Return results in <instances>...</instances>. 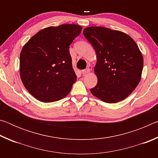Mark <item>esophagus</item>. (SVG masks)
<instances>
[{
	"instance_id": "obj_1",
	"label": "esophagus",
	"mask_w": 158,
	"mask_h": 158,
	"mask_svg": "<svg viewBox=\"0 0 158 158\" xmlns=\"http://www.w3.org/2000/svg\"><path fill=\"white\" fill-rule=\"evenodd\" d=\"M81 73L83 74H89L90 73V69L89 68H85V69H83L81 71Z\"/></svg>"
}]
</instances>
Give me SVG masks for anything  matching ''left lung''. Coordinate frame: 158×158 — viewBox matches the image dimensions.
Masks as SVG:
<instances>
[{
  "instance_id": "1",
  "label": "left lung",
  "mask_w": 158,
  "mask_h": 158,
  "mask_svg": "<svg viewBox=\"0 0 158 158\" xmlns=\"http://www.w3.org/2000/svg\"><path fill=\"white\" fill-rule=\"evenodd\" d=\"M84 35L97 56L94 72L98 84L92 94L107 103H116L131 94L139 83L143 59L135 40L123 32L90 26Z\"/></svg>"
}]
</instances>
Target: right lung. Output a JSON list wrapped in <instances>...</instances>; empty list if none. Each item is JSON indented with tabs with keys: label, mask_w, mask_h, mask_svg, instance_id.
Instances as JSON below:
<instances>
[{
	"label": "right lung",
	"mask_w": 158,
	"mask_h": 158,
	"mask_svg": "<svg viewBox=\"0 0 158 158\" xmlns=\"http://www.w3.org/2000/svg\"><path fill=\"white\" fill-rule=\"evenodd\" d=\"M76 24L49 26L34 35L20 53V77L37 100L52 102L69 94L77 80L69 47L81 33Z\"/></svg>",
	"instance_id": "1"
}]
</instances>
